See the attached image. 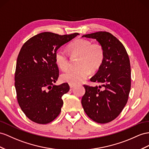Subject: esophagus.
<instances>
[{
	"mask_svg": "<svg viewBox=\"0 0 149 149\" xmlns=\"http://www.w3.org/2000/svg\"><path fill=\"white\" fill-rule=\"evenodd\" d=\"M69 86H70V88L72 89V88H74V87L75 86L74 84H69Z\"/></svg>",
	"mask_w": 149,
	"mask_h": 149,
	"instance_id": "1",
	"label": "esophagus"
}]
</instances>
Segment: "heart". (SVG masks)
I'll use <instances>...</instances> for the list:
<instances>
[{"label": "heart", "mask_w": 149, "mask_h": 149, "mask_svg": "<svg viewBox=\"0 0 149 149\" xmlns=\"http://www.w3.org/2000/svg\"><path fill=\"white\" fill-rule=\"evenodd\" d=\"M72 55H79L77 68L70 69L61 75L63 82L76 84L82 82L90 74L100 69L104 58V49L100 43H92L85 39H78L68 46ZM55 62L62 70H67L69 65V60L67 53L59 49L55 52Z\"/></svg>", "instance_id": "heart-1"}]
</instances>
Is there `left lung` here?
Returning a JSON list of instances; mask_svg holds the SVG:
<instances>
[{
  "label": "left lung",
  "instance_id": "8db88e82",
  "mask_svg": "<svg viewBox=\"0 0 149 149\" xmlns=\"http://www.w3.org/2000/svg\"><path fill=\"white\" fill-rule=\"evenodd\" d=\"M82 37L96 40L104 49L102 65L90 79L101 86H84L86 93L82 98V107L87 115L95 122L109 123L119 115L128 101L131 88L128 53L123 44L108 32L99 31Z\"/></svg>",
  "mask_w": 149,
  "mask_h": 149
}]
</instances>
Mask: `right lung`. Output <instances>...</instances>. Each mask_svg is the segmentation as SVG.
<instances>
[{"instance_id":"obj_1","label":"right lung","mask_w":149,"mask_h":149,"mask_svg":"<svg viewBox=\"0 0 149 149\" xmlns=\"http://www.w3.org/2000/svg\"><path fill=\"white\" fill-rule=\"evenodd\" d=\"M79 35L44 32L22 45L16 62L15 88L22 111L36 123H49L59 115L63 104L62 97L70 87L67 83L53 85L59 75L55 52Z\"/></svg>"}]
</instances>
